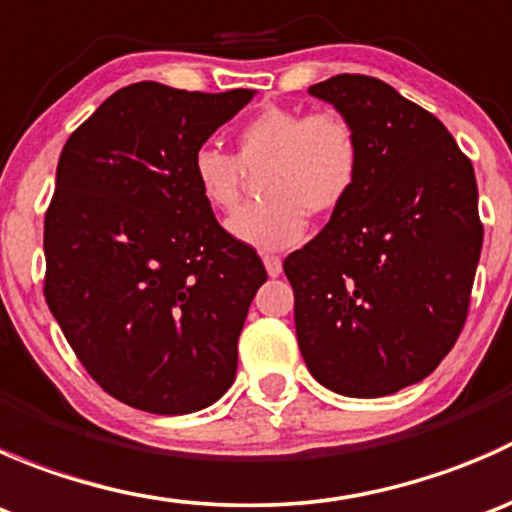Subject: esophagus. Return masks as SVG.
I'll return each instance as SVG.
<instances>
[{"label":"esophagus","instance_id":"1","mask_svg":"<svg viewBox=\"0 0 512 512\" xmlns=\"http://www.w3.org/2000/svg\"><path fill=\"white\" fill-rule=\"evenodd\" d=\"M262 260H265L267 275H270V277H280L282 275V260H280V257L265 255V257H262Z\"/></svg>","mask_w":512,"mask_h":512}]
</instances>
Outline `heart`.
<instances>
[{"label": "heart", "instance_id": "heart-1", "mask_svg": "<svg viewBox=\"0 0 512 512\" xmlns=\"http://www.w3.org/2000/svg\"><path fill=\"white\" fill-rule=\"evenodd\" d=\"M235 156L200 146L190 158L195 193L215 213L240 205L245 173L260 175L265 200L227 220L237 242L262 252L299 245L307 215H329L352 195L361 173V143L339 113L267 106L242 123Z\"/></svg>", "mask_w": 512, "mask_h": 512}]
</instances>
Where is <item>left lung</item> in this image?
<instances>
[{
	"label": "left lung",
	"instance_id": "8db88e82",
	"mask_svg": "<svg viewBox=\"0 0 512 512\" xmlns=\"http://www.w3.org/2000/svg\"><path fill=\"white\" fill-rule=\"evenodd\" d=\"M352 123V195L285 260L309 374L354 399L426 379L466 324L483 247L471 160L436 116L389 84L339 74L309 86Z\"/></svg>",
	"mask_w": 512,
	"mask_h": 512
}]
</instances>
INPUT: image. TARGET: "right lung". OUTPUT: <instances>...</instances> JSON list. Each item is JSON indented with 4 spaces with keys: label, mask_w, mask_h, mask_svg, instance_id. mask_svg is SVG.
Wrapping results in <instances>:
<instances>
[{
    "label": "right lung",
    "mask_w": 512,
    "mask_h": 512,
    "mask_svg": "<svg viewBox=\"0 0 512 512\" xmlns=\"http://www.w3.org/2000/svg\"><path fill=\"white\" fill-rule=\"evenodd\" d=\"M255 91L141 81L108 96L66 141L44 218V297L103 391L160 416L215 404L267 280L195 193L193 153Z\"/></svg>",
    "instance_id": "obj_1"
}]
</instances>
